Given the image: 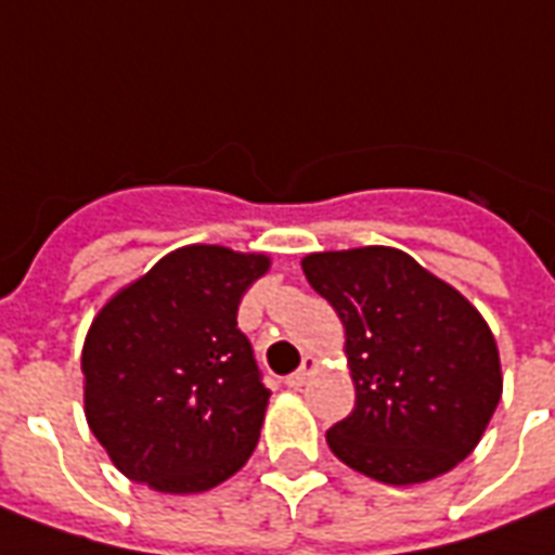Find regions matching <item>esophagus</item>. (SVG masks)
Wrapping results in <instances>:
<instances>
[{
  "mask_svg": "<svg viewBox=\"0 0 555 555\" xmlns=\"http://www.w3.org/2000/svg\"><path fill=\"white\" fill-rule=\"evenodd\" d=\"M315 367H318L315 359H304V364H300L298 371L286 376V385H289V388H295V390L304 388V385H307V382H309V376L315 373Z\"/></svg>",
  "mask_w": 555,
  "mask_h": 555,
  "instance_id": "1",
  "label": "esophagus"
}]
</instances>
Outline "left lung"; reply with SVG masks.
<instances>
[{"label": "left lung", "instance_id": "left-lung-1", "mask_svg": "<svg viewBox=\"0 0 555 555\" xmlns=\"http://www.w3.org/2000/svg\"><path fill=\"white\" fill-rule=\"evenodd\" d=\"M300 266L345 324L356 408L326 431L338 461L411 487L469 457L504 390L478 309L399 248L318 251Z\"/></svg>", "mask_w": 555, "mask_h": 555}]
</instances>
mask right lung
<instances>
[{"label":"right lung","mask_w":555,"mask_h":555,"mask_svg":"<svg viewBox=\"0 0 555 555\" xmlns=\"http://www.w3.org/2000/svg\"><path fill=\"white\" fill-rule=\"evenodd\" d=\"M266 255L184 246L115 292L83 341V405L109 461L135 483L191 495L246 466L272 390L237 326Z\"/></svg>","instance_id":"obj_1"}]
</instances>
